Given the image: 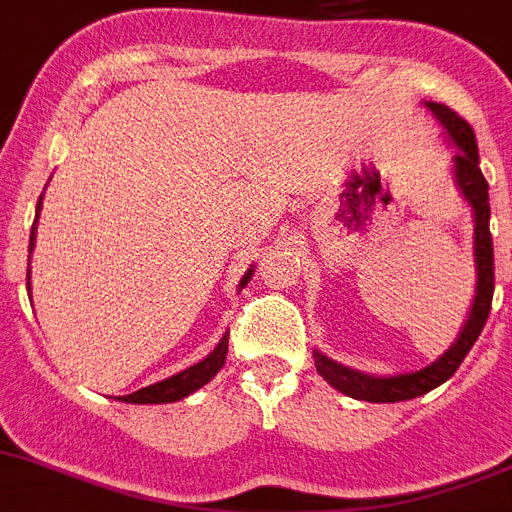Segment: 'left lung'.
<instances>
[{
	"mask_svg": "<svg viewBox=\"0 0 512 512\" xmlns=\"http://www.w3.org/2000/svg\"><path fill=\"white\" fill-rule=\"evenodd\" d=\"M431 112L439 117L444 124L454 145L459 147L454 155V173H457V183L462 188L464 199L472 204L474 209V257H477V296H474L472 311L464 324L462 334H459L457 344L449 349L441 359H436L434 365H428L426 370L411 372V375L398 377H372L362 375L357 370L336 365L324 354L313 352L316 359V370L319 375L329 382L331 388L339 393L349 395L357 400H370V403H398V400H411L418 395L428 393V390L439 388L441 382L449 380L469 349L474 347L477 336L485 329V321L490 316L492 308V290H495V252H492V234H490V193H487V181L480 170V153H477V140H474V130L464 117H459L454 109L446 104H436L428 101L426 104Z\"/></svg>",
	"mask_w": 512,
	"mask_h": 512,
	"instance_id": "1",
	"label": "left lung"
}]
</instances>
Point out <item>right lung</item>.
<instances>
[{
	"mask_svg": "<svg viewBox=\"0 0 512 512\" xmlns=\"http://www.w3.org/2000/svg\"><path fill=\"white\" fill-rule=\"evenodd\" d=\"M40 201H43V196H40ZM40 201H38V214H40ZM35 224H38V219L32 222L30 252H32V245H35ZM27 273H30V270H27ZM250 275H252V270H247V275L242 278V288H245V283L250 280ZM227 349H229V334L224 336L222 342H219V347H216L214 352L204 359V362L188 367V370L178 372V375L168 377V380L155 382V385H147V388L137 390V393L122 395V400L124 403H176V400L186 398V395H191L193 390H199L201 385H206V382H209L216 372L222 370L224 359H227Z\"/></svg>",
	"mask_w": 512,
	"mask_h": 512,
	"instance_id": "add662e5",
	"label": "right lung"
}]
</instances>
